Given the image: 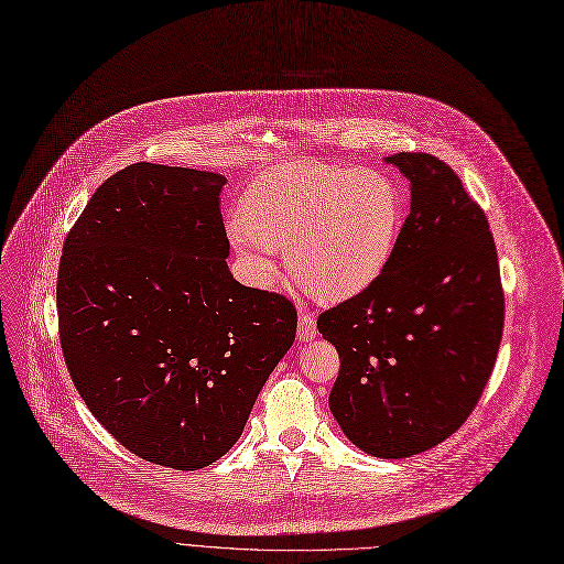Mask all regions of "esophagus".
<instances>
[{"mask_svg":"<svg viewBox=\"0 0 564 564\" xmlns=\"http://www.w3.org/2000/svg\"><path fill=\"white\" fill-rule=\"evenodd\" d=\"M297 336L302 340H310L316 336V321H314V314L307 310L297 312Z\"/></svg>","mask_w":564,"mask_h":564,"instance_id":"34e87169","label":"esophagus"}]
</instances>
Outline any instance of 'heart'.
Wrapping results in <instances>:
<instances>
[{"label":"heart","mask_w":564,"mask_h":564,"mask_svg":"<svg viewBox=\"0 0 564 564\" xmlns=\"http://www.w3.org/2000/svg\"><path fill=\"white\" fill-rule=\"evenodd\" d=\"M402 230L398 185L379 171L323 162L275 166L226 219L235 252L259 282L286 248L293 278L327 302L368 289L391 262Z\"/></svg>","instance_id":"b5f03b06"}]
</instances>
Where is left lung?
<instances>
[{
	"mask_svg": "<svg viewBox=\"0 0 564 564\" xmlns=\"http://www.w3.org/2000/svg\"><path fill=\"white\" fill-rule=\"evenodd\" d=\"M411 212L391 262L361 293L318 316L340 359L329 409L377 458L436 447L469 417L497 361L503 289L484 209L449 164L395 153Z\"/></svg>",
	"mask_w": 564,
	"mask_h": 564,
	"instance_id": "1",
	"label": "left lung"
}]
</instances>
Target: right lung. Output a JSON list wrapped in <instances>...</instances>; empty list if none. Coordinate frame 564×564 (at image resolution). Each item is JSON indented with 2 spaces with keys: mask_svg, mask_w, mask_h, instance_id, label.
Here are the masks:
<instances>
[{
  "mask_svg": "<svg viewBox=\"0 0 564 564\" xmlns=\"http://www.w3.org/2000/svg\"><path fill=\"white\" fill-rule=\"evenodd\" d=\"M224 185L126 166L85 205L58 267L63 357L85 406L128 452L185 471L239 441L297 325L291 300L232 278Z\"/></svg>",
  "mask_w": 564,
  "mask_h": 564,
  "instance_id": "obj_1",
  "label": "right lung"
}]
</instances>
